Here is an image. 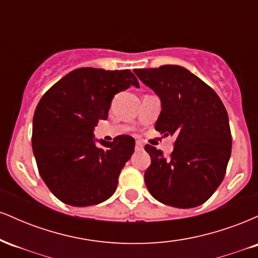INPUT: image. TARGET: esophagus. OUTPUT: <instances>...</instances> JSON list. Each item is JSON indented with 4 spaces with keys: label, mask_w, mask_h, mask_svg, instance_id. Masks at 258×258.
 <instances>
[{
    "label": "esophagus",
    "mask_w": 258,
    "mask_h": 258,
    "mask_svg": "<svg viewBox=\"0 0 258 258\" xmlns=\"http://www.w3.org/2000/svg\"><path fill=\"white\" fill-rule=\"evenodd\" d=\"M135 148H136V150H142L143 149V144H142L141 142H136Z\"/></svg>",
    "instance_id": "1"
}]
</instances>
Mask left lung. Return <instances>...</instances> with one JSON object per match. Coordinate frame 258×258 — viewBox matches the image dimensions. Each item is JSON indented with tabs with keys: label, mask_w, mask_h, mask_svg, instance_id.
Segmentation results:
<instances>
[{
	"label": "left lung",
	"mask_w": 258,
	"mask_h": 258,
	"mask_svg": "<svg viewBox=\"0 0 258 258\" xmlns=\"http://www.w3.org/2000/svg\"><path fill=\"white\" fill-rule=\"evenodd\" d=\"M133 72L161 102L156 131L176 136L170 158L144 148L152 159L144 173L148 190L165 205L199 206L223 180L232 153L226 108L210 86L179 65Z\"/></svg>",
	"instance_id": "obj_1"
}]
</instances>
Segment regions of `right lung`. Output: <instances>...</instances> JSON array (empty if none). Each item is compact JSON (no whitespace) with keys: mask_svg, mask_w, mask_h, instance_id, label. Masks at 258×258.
<instances>
[{"mask_svg":"<svg viewBox=\"0 0 258 258\" xmlns=\"http://www.w3.org/2000/svg\"><path fill=\"white\" fill-rule=\"evenodd\" d=\"M139 84L130 70L80 68L53 85L32 121V152L49 190L64 204L84 207L115 193L121 170L135 152V138H94L108 119L115 94Z\"/></svg>","mask_w":258,"mask_h":258,"instance_id":"add662e5","label":"right lung"}]
</instances>
